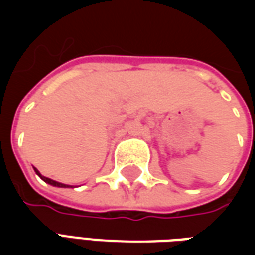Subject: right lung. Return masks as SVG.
Listing matches in <instances>:
<instances>
[{"label": "right lung", "mask_w": 255, "mask_h": 255, "mask_svg": "<svg viewBox=\"0 0 255 255\" xmlns=\"http://www.w3.org/2000/svg\"><path fill=\"white\" fill-rule=\"evenodd\" d=\"M34 171L36 172V175H38V176L41 177V179H42V180H43V182L49 183V184H52V186H56V187H69V186H67V184H63V183L54 182V180H52V179H49V177L42 176L41 173H39V172H38V169H36V168H34Z\"/></svg>", "instance_id": "right-lung-1"}]
</instances>
